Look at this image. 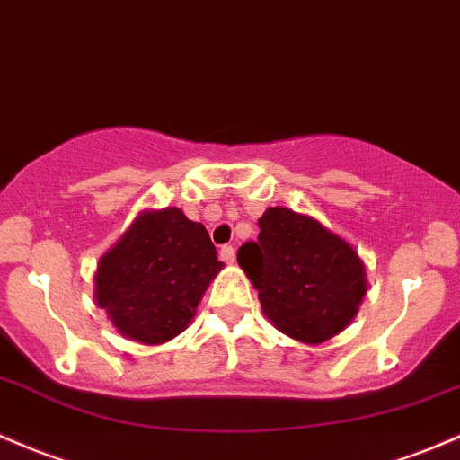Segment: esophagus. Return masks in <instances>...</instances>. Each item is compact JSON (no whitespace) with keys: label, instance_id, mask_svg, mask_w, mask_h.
Here are the masks:
<instances>
[{"label":"esophagus","instance_id":"34e87169","mask_svg":"<svg viewBox=\"0 0 460 460\" xmlns=\"http://www.w3.org/2000/svg\"><path fill=\"white\" fill-rule=\"evenodd\" d=\"M220 260L226 261V264H231V261L235 260V249H234V246H229V244L222 246V249H220Z\"/></svg>","mask_w":460,"mask_h":460}]
</instances>
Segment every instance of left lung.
<instances>
[{
  "instance_id": "1",
  "label": "left lung",
  "mask_w": 460,
  "mask_h": 460,
  "mask_svg": "<svg viewBox=\"0 0 460 460\" xmlns=\"http://www.w3.org/2000/svg\"><path fill=\"white\" fill-rule=\"evenodd\" d=\"M261 310L281 334L321 345L356 319L367 295L365 261L312 216L269 207L257 242L238 251Z\"/></svg>"
}]
</instances>
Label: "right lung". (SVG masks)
I'll use <instances>...</instances> for the list:
<instances>
[{
	"instance_id": "right-lung-1",
	"label": "right lung",
	"mask_w": 460,
	"mask_h": 460,
	"mask_svg": "<svg viewBox=\"0 0 460 460\" xmlns=\"http://www.w3.org/2000/svg\"><path fill=\"white\" fill-rule=\"evenodd\" d=\"M222 266L200 222L179 207L146 209L100 257L95 304L124 338L161 345L190 325Z\"/></svg>"
}]
</instances>
